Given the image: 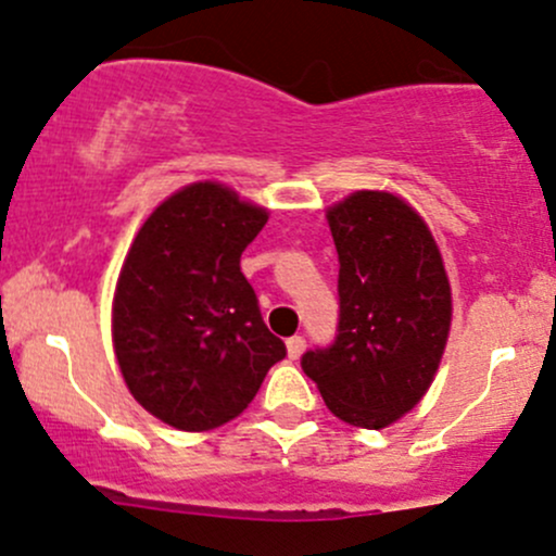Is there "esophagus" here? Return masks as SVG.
Here are the masks:
<instances>
[{"label": "esophagus", "instance_id": "1", "mask_svg": "<svg viewBox=\"0 0 556 556\" xmlns=\"http://www.w3.org/2000/svg\"><path fill=\"white\" fill-rule=\"evenodd\" d=\"M303 349H306V338H303V336L288 338V356H290V359H298V356L303 354Z\"/></svg>", "mask_w": 556, "mask_h": 556}]
</instances>
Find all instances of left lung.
Returning <instances> with one entry per match:
<instances>
[{"instance_id": "left-lung-1", "label": "left lung", "mask_w": 556, "mask_h": 556, "mask_svg": "<svg viewBox=\"0 0 556 556\" xmlns=\"http://www.w3.org/2000/svg\"><path fill=\"white\" fill-rule=\"evenodd\" d=\"M338 261V327L301 367L346 424L383 429L418 405L450 330V285L431 231L400 197L356 191L327 210Z\"/></svg>"}]
</instances>
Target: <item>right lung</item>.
<instances>
[{
    "instance_id": "right-lung-1",
    "label": "right lung",
    "mask_w": 556,
    "mask_h": 556,
    "mask_svg": "<svg viewBox=\"0 0 556 556\" xmlns=\"http://www.w3.org/2000/svg\"><path fill=\"white\" fill-rule=\"evenodd\" d=\"M266 220L220 184H194L149 215L127 253L114 352L130 394L175 429L237 418L288 356L239 268Z\"/></svg>"
}]
</instances>
